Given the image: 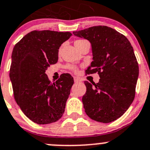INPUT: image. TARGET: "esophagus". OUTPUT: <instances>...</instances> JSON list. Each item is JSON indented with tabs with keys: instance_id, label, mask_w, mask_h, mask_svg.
<instances>
[{
	"instance_id": "esophagus-1",
	"label": "esophagus",
	"mask_w": 150,
	"mask_h": 150,
	"mask_svg": "<svg viewBox=\"0 0 150 150\" xmlns=\"http://www.w3.org/2000/svg\"><path fill=\"white\" fill-rule=\"evenodd\" d=\"M74 81H75V83H78L81 82V80L79 78H78V77H74Z\"/></svg>"
}]
</instances>
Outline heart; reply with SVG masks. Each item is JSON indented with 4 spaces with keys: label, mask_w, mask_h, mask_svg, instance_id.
<instances>
[{
    "label": "heart",
    "mask_w": 150,
    "mask_h": 150,
    "mask_svg": "<svg viewBox=\"0 0 150 150\" xmlns=\"http://www.w3.org/2000/svg\"><path fill=\"white\" fill-rule=\"evenodd\" d=\"M69 68H70V69H72V70H75V69H76V67L74 66H69Z\"/></svg>",
    "instance_id": "1"
}]
</instances>
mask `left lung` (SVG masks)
Masks as SVG:
<instances>
[{"label": "left lung", "mask_w": 150, "mask_h": 150, "mask_svg": "<svg viewBox=\"0 0 150 150\" xmlns=\"http://www.w3.org/2000/svg\"><path fill=\"white\" fill-rule=\"evenodd\" d=\"M91 44L93 62L87 74L98 72L99 83L85 81L82 98L85 112L92 120L107 122L125 112L135 96L139 65L133 47L125 36L107 26L73 32Z\"/></svg>", "instance_id": "left-lung-1"}]
</instances>
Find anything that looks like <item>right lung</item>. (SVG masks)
Masks as SVG:
<instances>
[{
  "label": "right lung",
  "instance_id": "1",
  "mask_svg": "<svg viewBox=\"0 0 150 150\" xmlns=\"http://www.w3.org/2000/svg\"><path fill=\"white\" fill-rule=\"evenodd\" d=\"M71 35L69 32L34 30L13 47L9 76L14 99L35 123H52L63 115L73 78L64 73L51 83L46 70L57 62L59 47Z\"/></svg>",
  "mask_w": 150,
  "mask_h": 150
}]
</instances>
